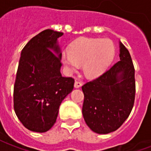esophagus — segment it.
<instances>
[{"label":"esophagus","mask_w":151,"mask_h":151,"mask_svg":"<svg viewBox=\"0 0 151 151\" xmlns=\"http://www.w3.org/2000/svg\"><path fill=\"white\" fill-rule=\"evenodd\" d=\"M82 85V82H78V81H75V82H74V87L75 88H80Z\"/></svg>","instance_id":"esophagus-1"}]
</instances>
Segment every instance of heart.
<instances>
[{
  "label": "heart",
  "instance_id": "heart-1",
  "mask_svg": "<svg viewBox=\"0 0 151 151\" xmlns=\"http://www.w3.org/2000/svg\"><path fill=\"white\" fill-rule=\"evenodd\" d=\"M115 55L113 43L108 39L81 38L70 46L69 52L61 56L63 65L69 73L76 72L80 65L89 78H95L107 69Z\"/></svg>",
  "mask_w": 151,
  "mask_h": 151
}]
</instances>
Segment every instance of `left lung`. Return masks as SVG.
<instances>
[{
    "mask_svg": "<svg viewBox=\"0 0 151 151\" xmlns=\"http://www.w3.org/2000/svg\"><path fill=\"white\" fill-rule=\"evenodd\" d=\"M134 73L129 52L120 42V60L82 86V115L92 131L99 134L111 133L129 117L135 99Z\"/></svg>",
    "mask_w": 151,
    "mask_h": 151,
    "instance_id": "obj_1",
    "label": "left lung"
}]
</instances>
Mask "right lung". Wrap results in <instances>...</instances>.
<instances>
[{"label":"right lung","mask_w":151,"mask_h":151,"mask_svg":"<svg viewBox=\"0 0 151 151\" xmlns=\"http://www.w3.org/2000/svg\"><path fill=\"white\" fill-rule=\"evenodd\" d=\"M62 32L44 30L22 50L14 87V108L27 129L44 133L56 123L60 105L72 91L74 79L60 73Z\"/></svg>","instance_id":"add662e5"}]
</instances>
